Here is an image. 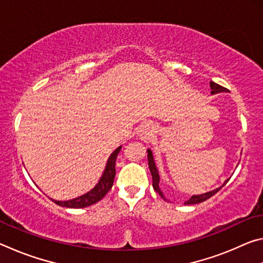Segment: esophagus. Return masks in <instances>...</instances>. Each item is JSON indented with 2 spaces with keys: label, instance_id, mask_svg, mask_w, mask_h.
<instances>
[{
  "label": "esophagus",
  "instance_id": "esophagus-1",
  "mask_svg": "<svg viewBox=\"0 0 263 263\" xmlns=\"http://www.w3.org/2000/svg\"><path fill=\"white\" fill-rule=\"evenodd\" d=\"M154 131L155 127L152 123H144L140 126L139 131H138V136H139L141 140L147 141L149 138L154 135Z\"/></svg>",
  "mask_w": 263,
  "mask_h": 263
}]
</instances>
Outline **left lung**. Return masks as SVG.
Returning <instances> with one entry per match:
<instances>
[{"instance_id":"obj_1","label":"left lung","mask_w":263,"mask_h":263,"mask_svg":"<svg viewBox=\"0 0 263 263\" xmlns=\"http://www.w3.org/2000/svg\"><path fill=\"white\" fill-rule=\"evenodd\" d=\"M210 87H211V94H218V92H224V91H229V89H226L224 87L219 86V84H217L215 82H210ZM147 158H148V166H149V171H151V174H152V179H153V189L157 191V193L161 196V197L163 199L164 196L162 194V191L160 190L159 188V182H160V176H159V173H158V169L157 167H155V162H154V159H153V154H152V151L151 149H147ZM229 180L225 181V183L222 184L221 186H219V188H217L215 190L212 191H209V193H205V194H202V195H194L191 196V198H189L188 201H185L184 204L186 205V204H197V203H202L204 201H206V199H209L210 197H212L213 195L217 194L218 191H219L222 186H224L226 183H228Z\"/></svg>"}]
</instances>
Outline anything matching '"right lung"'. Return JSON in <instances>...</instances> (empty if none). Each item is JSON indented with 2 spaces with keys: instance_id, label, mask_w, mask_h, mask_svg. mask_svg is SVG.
I'll return each mask as SVG.
<instances>
[{
  "instance_id": "add662e5",
  "label": "right lung",
  "mask_w": 263,
  "mask_h": 263,
  "mask_svg": "<svg viewBox=\"0 0 263 263\" xmlns=\"http://www.w3.org/2000/svg\"><path fill=\"white\" fill-rule=\"evenodd\" d=\"M121 148L122 146H119L118 148H116L114 152L111 153L110 158L108 159V162H106L103 175L101 176L99 183H97L90 191H88L87 194L80 196V197L69 199V201H55V199H52V201L60 206L72 208V209L87 208L101 201V199L108 194V191L111 189V186L114 184V180L116 175V159H117V155L119 153V151H121Z\"/></svg>"
}]
</instances>
